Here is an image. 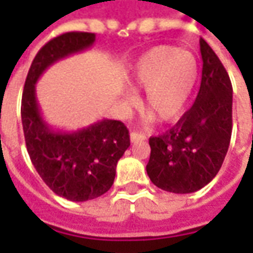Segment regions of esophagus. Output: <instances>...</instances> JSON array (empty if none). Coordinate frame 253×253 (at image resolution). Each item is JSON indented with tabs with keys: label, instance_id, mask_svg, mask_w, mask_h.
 <instances>
[{
	"label": "esophagus",
	"instance_id": "34e87169",
	"mask_svg": "<svg viewBox=\"0 0 253 253\" xmlns=\"http://www.w3.org/2000/svg\"><path fill=\"white\" fill-rule=\"evenodd\" d=\"M146 135L139 133V132H130V142H138V140H145Z\"/></svg>",
	"mask_w": 253,
	"mask_h": 253
}]
</instances>
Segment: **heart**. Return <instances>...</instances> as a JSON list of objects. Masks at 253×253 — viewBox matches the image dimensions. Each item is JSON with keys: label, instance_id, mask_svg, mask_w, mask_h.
<instances>
[{"label": "heart", "instance_id": "obj_1", "mask_svg": "<svg viewBox=\"0 0 253 253\" xmlns=\"http://www.w3.org/2000/svg\"><path fill=\"white\" fill-rule=\"evenodd\" d=\"M198 81V61L192 52L174 45H157L136 61L132 83L145 90L143 111L157 123H170L184 113ZM138 97L124 94V104L133 106Z\"/></svg>", "mask_w": 253, "mask_h": 253}]
</instances>
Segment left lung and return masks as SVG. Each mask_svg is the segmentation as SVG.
<instances>
[{
    "mask_svg": "<svg viewBox=\"0 0 253 253\" xmlns=\"http://www.w3.org/2000/svg\"><path fill=\"white\" fill-rule=\"evenodd\" d=\"M202 82L194 106L178 123L149 139L147 175L172 194H191L217 175L233 130V86L224 65L201 39Z\"/></svg>",
    "mask_w": 253,
    "mask_h": 253,
    "instance_id": "left-lung-1",
    "label": "left lung"
}]
</instances>
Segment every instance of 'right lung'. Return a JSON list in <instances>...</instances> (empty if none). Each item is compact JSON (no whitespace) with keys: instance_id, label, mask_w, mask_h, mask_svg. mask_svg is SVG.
Returning <instances> with one entry per match:
<instances>
[{"instance_id":"1","label":"right lung","mask_w":253,"mask_h":253,"mask_svg":"<svg viewBox=\"0 0 253 253\" xmlns=\"http://www.w3.org/2000/svg\"><path fill=\"white\" fill-rule=\"evenodd\" d=\"M96 35L68 32L54 37L36 54L22 94V125L36 171L54 194L68 201L96 199L114 184L115 167L129 147V130L121 121L103 120L78 132H57L44 123L35 84L55 61L83 51Z\"/></svg>"}]
</instances>
